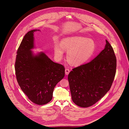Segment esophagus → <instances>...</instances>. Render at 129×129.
<instances>
[{
    "mask_svg": "<svg viewBox=\"0 0 129 129\" xmlns=\"http://www.w3.org/2000/svg\"><path fill=\"white\" fill-rule=\"evenodd\" d=\"M70 71L69 70V69H66V70H65V74H66V75H68L69 73H70Z\"/></svg>",
    "mask_w": 129,
    "mask_h": 129,
    "instance_id": "1",
    "label": "esophagus"
}]
</instances>
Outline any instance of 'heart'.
I'll list each match as a JSON object with an SVG mask.
<instances>
[{
  "label": "heart",
  "mask_w": 129,
  "mask_h": 129,
  "mask_svg": "<svg viewBox=\"0 0 129 129\" xmlns=\"http://www.w3.org/2000/svg\"><path fill=\"white\" fill-rule=\"evenodd\" d=\"M96 48L94 41L82 36H74L63 39L60 44L55 41L54 50L57 59H61L64 51H67V59L71 64L79 66L86 63L92 56Z\"/></svg>",
  "instance_id": "1"
}]
</instances>
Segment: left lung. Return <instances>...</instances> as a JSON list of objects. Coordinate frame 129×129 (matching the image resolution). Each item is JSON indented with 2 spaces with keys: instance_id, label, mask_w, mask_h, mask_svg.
<instances>
[{
  "instance_id": "obj_1",
  "label": "left lung",
  "mask_w": 129,
  "mask_h": 129,
  "mask_svg": "<svg viewBox=\"0 0 129 129\" xmlns=\"http://www.w3.org/2000/svg\"><path fill=\"white\" fill-rule=\"evenodd\" d=\"M89 62L73 69L68 75L72 100L77 106H91L108 92L116 74V57L109 42Z\"/></svg>"
}]
</instances>
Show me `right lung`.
I'll use <instances>...</instances> for the list:
<instances>
[{
  "instance_id": "1",
  "label": "right lung",
  "mask_w": 129,
  "mask_h": 129,
  "mask_svg": "<svg viewBox=\"0 0 129 129\" xmlns=\"http://www.w3.org/2000/svg\"><path fill=\"white\" fill-rule=\"evenodd\" d=\"M29 31L17 52L15 70L21 90L33 103L44 105L51 101L54 88L64 76V67L52 61L43 52L35 53L34 34Z\"/></svg>"
}]
</instances>
